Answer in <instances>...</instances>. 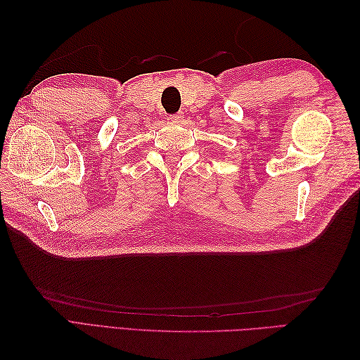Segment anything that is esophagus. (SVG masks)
Listing matches in <instances>:
<instances>
[{"label":"esophagus","instance_id":"1","mask_svg":"<svg viewBox=\"0 0 360 360\" xmlns=\"http://www.w3.org/2000/svg\"><path fill=\"white\" fill-rule=\"evenodd\" d=\"M173 122H182L184 120V112H178V114H174V116H172L170 117Z\"/></svg>","mask_w":360,"mask_h":360}]
</instances>
